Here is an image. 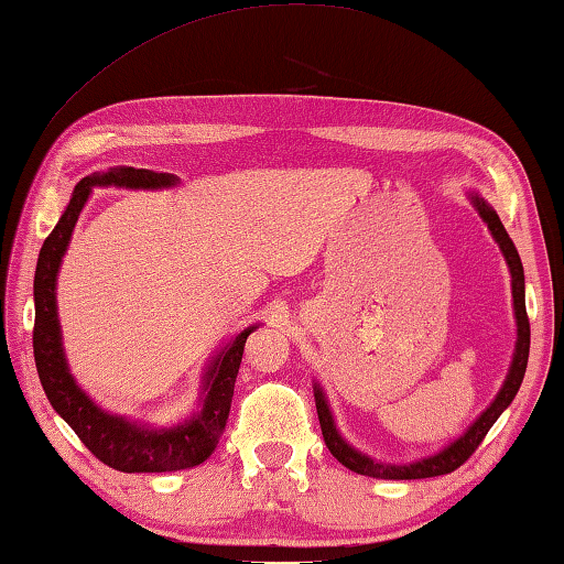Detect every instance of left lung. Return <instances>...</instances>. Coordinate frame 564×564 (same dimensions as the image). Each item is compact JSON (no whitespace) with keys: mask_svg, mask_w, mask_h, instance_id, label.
<instances>
[{"mask_svg":"<svg viewBox=\"0 0 564 564\" xmlns=\"http://www.w3.org/2000/svg\"><path fill=\"white\" fill-rule=\"evenodd\" d=\"M468 202L474 204L478 216L486 223L492 240L497 247L502 250V257L507 261L509 276H512V305H514V319H517V344L512 352V362H509V370L505 382L497 391V397L490 401V405L482 411L474 423L466 427L464 435L449 442L447 447L423 456V459H415L411 464H387V462H377L370 454H365L360 449L352 447V444L338 432L334 413L329 409V399H326L324 389L319 382H314V403H317V415H319V425H322V435L326 447L341 462L346 468H350L352 474L360 476H370V478H384V480H415V478H432V476H444L452 474L454 468H459L470 454L478 449V444L482 437L488 435V430L495 425L497 417H500L507 405L514 401L517 391L521 387L523 372H527V362H529V346H531V329H529V317H527V291H523V267L517 247L509 238L500 216H497L495 208L482 199L478 192H466Z\"/></svg>","mask_w":564,"mask_h":564,"instance_id":"1","label":"left lung"}]
</instances>
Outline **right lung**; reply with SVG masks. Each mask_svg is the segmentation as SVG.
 <instances>
[{"label":"right lung","mask_w":564,"mask_h":564,"mask_svg":"<svg viewBox=\"0 0 564 564\" xmlns=\"http://www.w3.org/2000/svg\"><path fill=\"white\" fill-rule=\"evenodd\" d=\"M177 182V175L153 173V170L129 165H117L108 167L105 173L86 175L82 182H76L67 208H64L57 226L52 228L41 247V254H37L33 281V352L37 377H41L52 409L76 432L90 454H96V459L115 470H122V474H167V470L199 466L214 454L223 430H226L247 336L259 329V324L247 326L208 360L202 375L199 409L182 423L170 427H151L147 423L129 421L127 415L102 411L74 379L62 344L57 276L62 259L72 242L74 226L84 212L90 192L96 187L167 189L175 187Z\"/></svg>","instance_id":"1"}]
</instances>
